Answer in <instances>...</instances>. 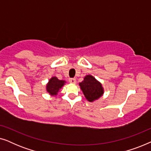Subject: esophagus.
<instances>
[{"label": "esophagus", "instance_id": "34e87169", "mask_svg": "<svg viewBox=\"0 0 151 151\" xmlns=\"http://www.w3.org/2000/svg\"><path fill=\"white\" fill-rule=\"evenodd\" d=\"M69 82H70V83L75 84L76 82V78H69Z\"/></svg>", "mask_w": 151, "mask_h": 151}]
</instances>
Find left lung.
Returning a JSON list of instances; mask_svg holds the SVG:
<instances>
[{
    "label": "left lung",
    "instance_id": "8db88e82",
    "mask_svg": "<svg viewBox=\"0 0 151 151\" xmlns=\"http://www.w3.org/2000/svg\"><path fill=\"white\" fill-rule=\"evenodd\" d=\"M79 84L84 96L89 102L97 100L103 94L102 85L92 76H86Z\"/></svg>",
    "mask_w": 151,
    "mask_h": 151
}]
</instances>
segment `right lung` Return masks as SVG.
<instances>
[{
  "label": "right lung",
  "mask_w": 151,
  "mask_h": 151,
  "mask_svg": "<svg viewBox=\"0 0 151 151\" xmlns=\"http://www.w3.org/2000/svg\"><path fill=\"white\" fill-rule=\"evenodd\" d=\"M65 81L60 80L57 78L53 77L51 78L49 83L47 85V91L51 95H56L60 88L64 85Z\"/></svg>",
  "instance_id": "1"
}]
</instances>
